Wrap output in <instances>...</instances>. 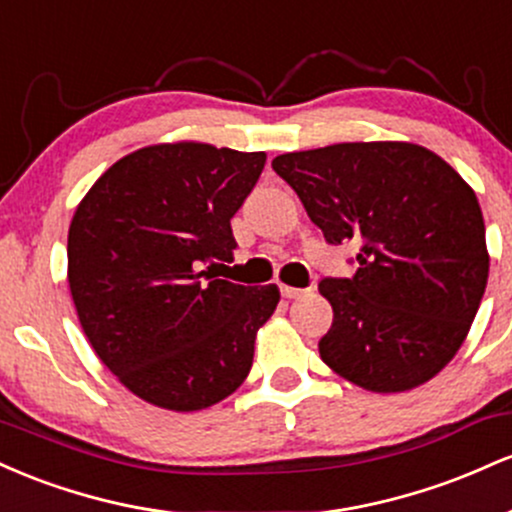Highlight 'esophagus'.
Segmentation results:
<instances>
[{
  "instance_id": "obj_1",
  "label": "esophagus",
  "mask_w": 512,
  "mask_h": 512,
  "mask_svg": "<svg viewBox=\"0 0 512 512\" xmlns=\"http://www.w3.org/2000/svg\"><path fill=\"white\" fill-rule=\"evenodd\" d=\"M310 289H296V286H281V296L284 298H301V296H305V293H308Z\"/></svg>"
}]
</instances>
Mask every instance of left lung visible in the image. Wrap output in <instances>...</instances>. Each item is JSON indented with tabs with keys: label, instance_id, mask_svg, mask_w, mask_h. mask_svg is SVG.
Masks as SVG:
<instances>
[{
	"label": "left lung",
	"instance_id": "obj_1",
	"mask_svg": "<svg viewBox=\"0 0 512 512\" xmlns=\"http://www.w3.org/2000/svg\"><path fill=\"white\" fill-rule=\"evenodd\" d=\"M330 245L356 240V274L322 279L332 303L320 356L370 392L428 383L457 354L489 279L472 187L438 154L409 142H349L276 156Z\"/></svg>",
	"mask_w": 512,
	"mask_h": 512
}]
</instances>
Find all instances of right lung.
Here are the masks:
<instances>
[{
  "label": "right lung",
  "mask_w": 512,
  "mask_h": 512,
  "mask_svg": "<svg viewBox=\"0 0 512 512\" xmlns=\"http://www.w3.org/2000/svg\"><path fill=\"white\" fill-rule=\"evenodd\" d=\"M264 151L154 144L93 182L74 211L67 279L98 358L144 402L199 411L243 385L279 289L216 279Z\"/></svg>",
  "instance_id": "right-lung-1"
}]
</instances>
